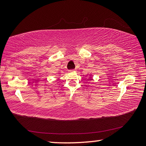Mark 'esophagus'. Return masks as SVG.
Instances as JSON below:
<instances>
[{"label": "esophagus", "instance_id": "1", "mask_svg": "<svg viewBox=\"0 0 146 146\" xmlns=\"http://www.w3.org/2000/svg\"><path fill=\"white\" fill-rule=\"evenodd\" d=\"M75 71V70H70V71Z\"/></svg>", "mask_w": 146, "mask_h": 146}]
</instances>
